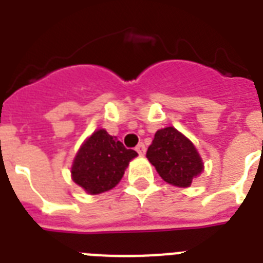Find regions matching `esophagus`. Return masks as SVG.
Instances as JSON below:
<instances>
[{
  "instance_id": "1",
  "label": "esophagus",
  "mask_w": 263,
  "mask_h": 263,
  "mask_svg": "<svg viewBox=\"0 0 263 263\" xmlns=\"http://www.w3.org/2000/svg\"><path fill=\"white\" fill-rule=\"evenodd\" d=\"M136 152L139 153L140 156H143L144 153H146V146H144L143 143H139L138 144V146H136V148H135Z\"/></svg>"
}]
</instances>
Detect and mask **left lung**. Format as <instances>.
<instances>
[{"label": "left lung", "instance_id": "left-lung-1", "mask_svg": "<svg viewBox=\"0 0 263 263\" xmlns=\"http://www.w3.org/2000/svg\"><path fill=\"white\" fill-rule=\"evenodd\" d=\"M158 175L176 187H190L203 171V162L195 146L176 128L158 129L146 153Z\"/></svg>", "mask_w": 263, "mask_h": 263}]
</instances>
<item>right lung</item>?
<instances>
[{
  "mask_svg": "<svg viewBox=\"0 0 263 263\" xmlns=\"http://www.w3.org/2000/svg\"><path fill=\"white\" fill-rule=\"evenodd\" d=\"M138 153L125 148L105 129L95 131L84 140L72 164V180L91 195L116 187L132 158Z\"/></svg>",
  "mask_w": 263,
  "mask_h": 263,
  "instance_id": "obj_1",
  "label": "right lung"
}]
</instances>
